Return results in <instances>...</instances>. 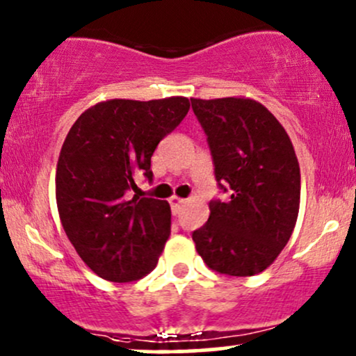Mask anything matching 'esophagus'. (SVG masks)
Masks as SVG:
<instances>
[{
	"label": "esophagus",
	"mask_w": 356,
	"mask_h": 356,
	"mask_svg": "<svg viewBox=\"0 0 356 356\" xmlns=\"http://www.w3.org/2000/svg\"><path fill=\"white\" fill-rule=\"evenodd\" d=\"M169 202H170V208H172V213L174 214H179V211H181V208L182 206H184V199L182 197H177V196H172L170 199H169Z\"/></svg>",
	"instance_id": "esophagus-1"
}]
</instances>
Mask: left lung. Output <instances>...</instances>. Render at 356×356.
<instances>
[{
    "label": "left lung",
    "mask_w": 356,
    "mask_h": 356,
    "mask_svg": "<svg viewBox=\"0 0 356 356\" xmlns=\"http://www.w3.org/2000/svg\"><path fill=\"white\" fill-rule=\"evenodd\" d=\"M208 135L214 175L229 199L209 202L208 222L193 233L211 270L250 277L270 267L294 232L300 169L279 120L259 101L191 97Z\"/></svg>",
    "instance_id": "obj_1"
}]
</instances>
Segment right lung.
Wrapping results in <instances>:
<instances>
[{
  "instance_id": "obj_1",
  "label": "right lung",
  "mask_w": 356,
  "mask_h": 356,
  "mask_svg": "<svg viewBox=\"0 0 356 356\" xmlns=\"http://www.w3.org/2000/svg\"><path fill=\"white\" fill-rule=\"evenodd\" d=\"M187 97L101 101L76 120L56 172L57 209L77 255L101 279L134 282L157 265L170 235V206L128 199L136 179L152 181L159 142L189 111Z\"/></svg>"
}]
</instances>
